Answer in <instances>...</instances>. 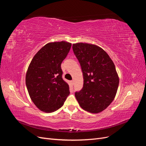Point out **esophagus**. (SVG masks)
I'll return each instance as SVG.
<instances>
[{"mask_svg": "<svg viewBox=\"0 0 146 146\" xmlns=\"http://www.w3.org/2000/svg\"><path fill=\"white\" fill-rule=\"evenodd\" d=\"M71 83L72 84V85H74V80H72L71 81Z\"/></svg>", "mask_w": 146, "mask_h": 146, "instance_id": "1", "label": "esophagus"}]
</instances>
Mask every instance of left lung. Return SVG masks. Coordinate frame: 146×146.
I'll list each match as a JSON object with an SVG mask.
<instances>
[{"label":"left lung","instance_id":"obj_1","mask_svg":"<svg viewBox=\"0 0 146 146\" xmlns=\"http://www.w3.org/2000/svg\"><path fill=\"white\" fill-rule=\"evenodd\" d=\"M72 48L80 64L83 87L75 96L80 107L91 113L107 108L115 98L119 78L108 54L96 44L77 42Z\"/></svg>","mask_w":146,"mask_h":146}]
</instances>
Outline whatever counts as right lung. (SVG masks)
<instances>
[{
	"label": "right lung",
	"instance_id": "1",
	"mask_svg": "<svg viewBox=\"0 0 146 146\" xmlns=\"http://www.w3.org/2000/svg\"><path fill=\"white\" fill-rule=\"evenodd\" d=\"M71 44L64 41L48 42L35 54L29 66L26 86L31 100L41 111H56L70 94L68 84L62 78L61 64Z\"/></svg>",
	"mask_w": 146,
	"mask_h": 146
}]
</instances>
